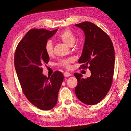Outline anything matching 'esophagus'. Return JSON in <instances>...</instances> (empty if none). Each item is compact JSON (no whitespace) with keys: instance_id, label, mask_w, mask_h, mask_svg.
I'll use <instances>...</instances> for the list:
<instances>
[{"instance_id":"1","label":"esophagus","mask_w":131,"mask_h":131,"mask_svg":"<svg viewBox=\"0 0 131 131\" xmlns=\"http://www.w3.org/2000/svg\"><path fill=\"white\" fill-rule=\"evenodd\" d=\"M71 73H69V72H65L64 73V76L66 77H69V76H71Z\"/></svg>"}]
</instances>
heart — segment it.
Returning <instances> with one entry per match:
<instances>
[{"mask_svg":"<svg viewBox=\"0 0 131 131\" xmlns=\"http://www.w3.org/2000/svg\"><path fill=\"white\" fill-rule=\"evenodd\" d=\"M59 39L68 46H72L75 41L76 37L75 35L69 30H66L63 31L59 35ZM45 51L46 54L49 56H51L53 54V44L51 40H49L46 42L45 45ZM73 59L72 58L60 60L59 64L64 67L69 68L70 67V64L73 62Z\"/></svg>","mask_w":131,"mask_h":131,"instance_id":"heart-1","label":"heart"}]
</instances>
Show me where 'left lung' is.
Instances as JSON below:
<instances>
[{
	"label": "left lung",
	"mask_w": 131,
	"mask_h": 131,
	"mask_svg": "<svg viewBox=\"0 0 131 131\" xmlns=\"http://www.w3.org/2000/svg\"><path fill=\"white\" fill-rule=\"evenodd\" d=\"M82 29L85 36L82 56L78 63L81 68L89 67L91 76L82 78L75 73L78 83L75 94L86 105L96 104L102 100L111 88L114 69L115 55L109 36L94 24L83 22L75 25Z\"/></svg>",
	"instance_id": "obj_1"
}]
</instances>
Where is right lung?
<instances>
[{
    "label": "right lung",
    "instance_id": "1",
    "mask_svg": "<svg viewBox=\"0 0 131 131\" xmlns=\"http://www.w3.org/2000/svg\"><path fill=\"white\" fill-rule=\"evenodd\" d=\"M57 31L31 29L20 41L14 54V67L22 91L31 104L42 110L56 106L64 79L59 71L45 76L41 68L49 61L45 43Z\"/></svg>",
    "mask_w": 131,
    "mask_h": 131
}]
</instances>
